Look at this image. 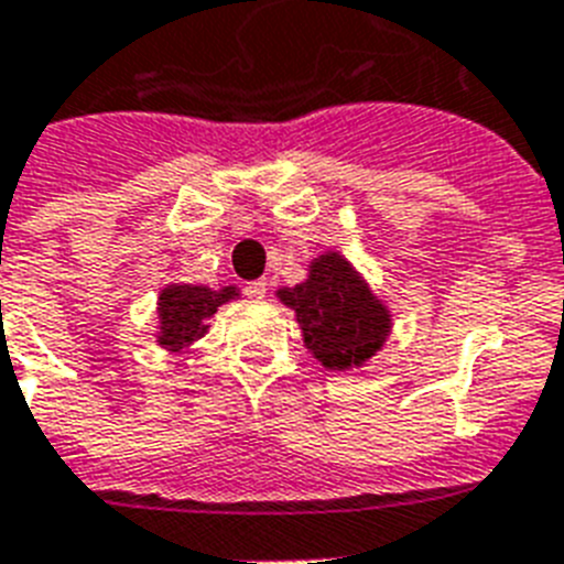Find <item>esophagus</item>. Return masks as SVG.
Here are the masks:
<instances>
[{
	"label": "esophagus",
	"mask_w": 564,
	"mask_h": 564,
	"mask_svg": "<svg viewBox=\"0 0 564 564\" xmlns=\"http://www.w3.org/2000/svg\"><path fill=\"white\" fill-rule=\"evenodd\" d=\"M246 292H249L251 297H267V292H269V283L263 281V278H260V281H251L249 286H246Z\"/></svg>",
	"instance_id": "obj_1"
}]
</instances>
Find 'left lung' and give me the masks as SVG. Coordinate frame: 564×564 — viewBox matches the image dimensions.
I'll use <instances>...</instances> for the list:
<instances>
[{
	"label": "left lung",
	"instance_id": "left-lung-1",
	"mask_svg": "<svg viewBox=\"0 0 564 564\" xmlns=\"http://www.w3.org/2000/svg\"><path fill=\"white\" fill-rule=\"evenodd\" d=\"M278 297L295 310L304 345L324 368H359L386 345L391 315L336 251L322 254L304 283L286 286Z\"/></svg>",
	"mask_w": 564,
	"mask_h": 564
}]
</instances>
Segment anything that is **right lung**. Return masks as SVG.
Here are the masks:
<instances>
[{
  "mask_svg": "<svg viewBox=\"0 0 564 564\" xmlns=\"http://www.w3.org/2000/svg\"><path fill=\"white\" fill-rule=\"evenodd\" d=\"M237 295L235 286L208 290V286H191V283H171L159 295V345L167 350H182L196 338L208 333V318L217 313L219 304H226Z\"/></svg>",
  "mask_w": 564,
  "mask_h": 564,
  "instance_id": "add662e5",
  "label": "right lung"
}]
</instances>
